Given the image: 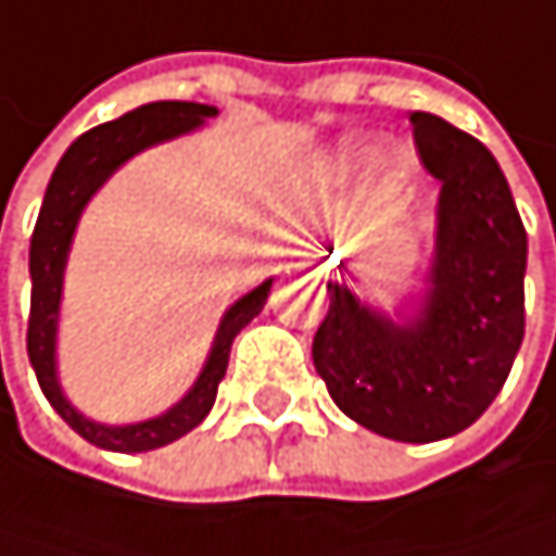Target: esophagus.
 <instances>
[{
    "label": "esophagus",
    "instance_id": "34e87169",
    "mask_svg": "<svg viewBox=\"0 0 556 556\" xmlns=\"http://www.w3.org/2000/svg\"><path fill=\"white\" fill-rule=\"evenodd\" d=\"M303 266H309V276H316V280L326 276V266H319V263H303Z\"/></svg>",
    "mask_w": 556,
    "mask_h": 556
}]
</instances>
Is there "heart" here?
<instances>
[{
  "label": "heart",
  "mask_w": 556,
  "mask_h": 556,
  "mask_svg": "<svg viewBox=\"0 0 556 556\" xmlns=\"http://www.w3.org/2000/svg\"><path fill=\"white\" fill-rule=\"evenodd\" d=\"M359 154H363L359 148H345V161H355ZM399 177H402V161H392L389 164V180H399Z\"/></svg>",
  "instance_id": "obj_1"
}]
</instances>
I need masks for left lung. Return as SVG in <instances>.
Masks as SVG:
<instances>
[{
  "label": "left lung",
  "instance_id": "obj_1",
  "mask_svg": "<svg viewBox=\"0 0 556 556\" xmlns=\"http://www.w3.org/2000/svg\"><path fill=\"white\" fill-rule=\"evenodd\" d=\"M421 164L442 180L431 290L412 326L359 306L329 283L313 363L332 402L395 442L458 434L494 402L525 339L528 233L491 151L412 111Z\"/></svg>",
  "mask_w": 556,
  "mask_h": 556
}]
</instances>
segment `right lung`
Wrapping results in <instances>:
<instances>
[{
	"instance_id": "1",
	"label": "right lung",
	"mask_w": 556,
	"mask_h": 556,
	"mask_svg": "<svg viewBox=\"0 0 556 556\" xmlns=\"http://www.w3.org/2000/svg\"><path fill=\"white\" fill-rule=\"evenodd\" d=\"M217 108L211 104H197V101H151L141 104L128 114H122L117 122L98 125L91 131H85L59 161L42 211H38L35 230H31V250H28V273H31V309H28V359L35 369V379L42 386L46 399L52 402V408L81 434L85 442L108 448V452H151L161 445L177 442L180 434H187L190 428H197L207 412L214 408L217 399V386L227 372V359H230V345L237 339V332L263 309L266 293H269V280L263 287H256L253 293H247L243 300H237L214 339L211 359L197 379V386L161 418L151 421H138V425H98L88 421L85 415H78L55 379V323H59V300H62V269H65V256H68V243L75 233V224L81 217V207L88 204V197L111 177V170L117 164H125L128 157H135L138 151L177 138L184 131H193L197 125H204V117H214Z\"/></svg>"
}]
</instances>
